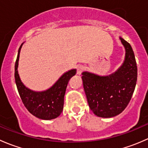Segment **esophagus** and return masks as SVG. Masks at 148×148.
<instances>
[{"instance_id": "34e87169", "label": "esophagus", "mask_w": 148, "mask_h": 148, "mask_svg": "<svg viewBox=\"0 0 148 148\" xmlns=\"http://www.w3.org/2000/svg\"><path fill=\"white\" fill-rule=\"evenodd\" d=\"M83 71V66L82 65H78L77 66V74L80 75Z\"/></svg>"}]
</instances>
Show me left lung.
Returning <instances> with one entry per match:
<instances>
[{"label":"left lung","instance_id":"1","mask_svg":"<svg viewBox=\"0 0 148 148\" xmlns=\"http://www.w3.org/2000/svg\"><path fill=\"white\" fill-rule=\"evenodd\" d=\"M126 50L125 60L114 74L99 77L82 73L84 89L91 110L98 117H112L127 107L136 86L138 67L132 46L120 38Z\"/></svg>","mask_w":148,"mask_h":148}]
</instances>
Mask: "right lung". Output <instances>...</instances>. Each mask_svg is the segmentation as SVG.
I'll use <instances>...</instances> for the list:
<instances>
[{
	"label": "right lung",
	"instance_id": "1",
	"mask_svg": "<svg viewBox=\"0 0 148 148\" xmlns=\"http://www.w3.org/2000/svg\"><path fill=\"white\" fill-rule=\"evenodd\" d=\"M21 44L18 49L15 64V81L22 102L31 114L42 120H52L60 115L64 107V98L67 84L70 79L76 74V69L64 74L50 89L36 92L26 88L19 78L18 65Z\"/></svg>",
	"mask_w": 148,
	"mask_h": 148
}]
</instances>
